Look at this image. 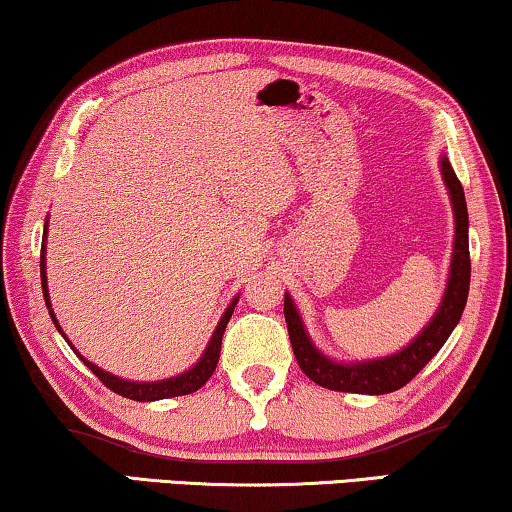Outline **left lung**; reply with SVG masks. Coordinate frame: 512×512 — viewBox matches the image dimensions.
<instances>
[{"label": "left lung", "instance_id": "obj_1", "mask_svg": "<svg viewBox=\"0 0 512 512\" xmlns=\"http://www.w3.org/2000/svg\"><path fill=\"white\" fill-rule=\"evenodd\" d=\"M439 168L443 184H446L450 205H453L455 217V240H453V258H450V270L446 291L441 295L439 309L429 318V323L406 344L402 351L383 355V358L369 360H335L325 355L321 348L311 342L298 307L291 293H284V318L288 325V337L295 353V360L302 372L311 381L337 392H355V395H385L404 388L413 376H416L429 360L439 353L446 344L450 332L462 318V311L469 298L471 281V258H469V212H466L464 189L446 154L439 157Z\"/></svg>", "mask_w": 512, "mask_h": 512}]
</instances>
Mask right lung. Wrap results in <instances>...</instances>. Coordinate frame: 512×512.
<instances>
[{
	"mask_svg": "<svg viewBox=\"0 0 512 512\" xmlns=\"http://www.w3.org/2000/svg\"><path fill=\"white\" fill-rule=\"evenodd\" d=\"M46 238H48V217H46V226H43V244H41V286H43V300H46V307L50 311V318H53L55 328L59 330V335L66 339V344L73 348V353L78 355L80 360L85 362L87 367L92 369V372L99 376V379L106 383V388H110L117 395L122 397H129L133 402H157V399H168V397H180V395H191V392H196L198 388H203L207 383V379L214 374V369H217V362H219V353H221V337H224L226 332V325L231 321L233 316V309L238 305L240 295H235L231 300V305L226 307L224 314H221L217 328H214L210 342H207L205 351L201 358L194 367H189L187 372L177 374V376H170V379H161V381H131V379H122V376H115L106 372V369L96 367L94 362H90L87 358H83L76 351V346L69 342V337L64 335V330L59 328L57 318H55V311L53 305H50V293H48V274H46Z\"/></svg>",
	"mask_w": 512,
	"mask_h": 512,
	"instance_id": "1",
	"label": "right lung"
}]
</instances>
